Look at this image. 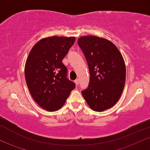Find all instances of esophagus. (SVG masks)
Here are the masks:
<instances>
[{
    "mask_svg": "<svg viewBox=\"0 0 150 150\" xmlns=\"http://www.w3.org/2000/svg\"><path fill=\"white\" fill-rule=\"evenodd\" d=\"M74 82H75V83H76V85H77V86H78V85H79V79H76V80L74 81Z\"/></svg>",
    "mask_w": 150,
    "mask_h": 150,
    "instance_id": "34e87169",
    "label": "esophagus"
}]
</instances>
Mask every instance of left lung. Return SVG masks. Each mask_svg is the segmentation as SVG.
Masks as SVG:
<instances>
[{"instance_id":"1","label":"left lung","mask_w":150,"mask_h":150,"mask_svg":"<svg viewBox=\"0 0 150 150\" xmlns=\"http://www.w3.org/2000/svg\"><path fill=\"white\" fill-rule=\"evenodd\" d=\"M78 44L88 65L90 82L81 94L96 112L111 108L121 96L126 81V66L117 46L95 36L79 38Z\"/></svg>"}]
</instances>
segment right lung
I'll return each instance as SVG.
<instances>
[{"instance_id":"1","label":"right lung","mask_w":150,"mask_h":150,"mask_svg":"<svg viewBox=\"0 0 150 150\" xmlns=\"http://www.w3.org/2000/svg\"><path fill=\"white\" fill-rule=\"evenodd\" d=\"M75 37L52 36L40 39L30 51L24 75L31 96L42 108L54 112L64 105L76 84L67 78L62 63Z\"/></svg>"}]
</instances>
